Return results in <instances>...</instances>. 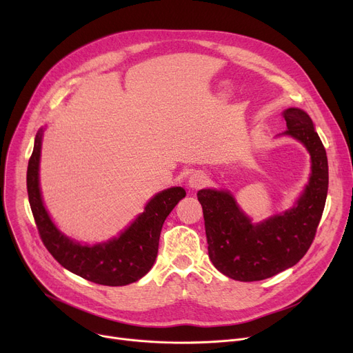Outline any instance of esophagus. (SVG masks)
<instances>
[{"mask_svg": "<svg viewBox=\"0 0 353 353\" xmlns=\"http://www.w3.org/2000/svg\"><path fill=\"white\" fill-rule=\"evenodd\" d=\"M206 181H208V176L199 170L193 172V174H190L189 177V184L192 189H201L206 184Z\"/></svg>", "mask_w": 353, "mask_h": 353, "instance_id": "obj_1", "label": "esophagus"}]
</instances>
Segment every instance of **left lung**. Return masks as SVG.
Returning <instances> with one entry per match:
<instances>
[{
    "label": "left lung",
    "mask_w": 353,
    "mask_h": 353,
    "mask_svg": "<svg viewBox=\"0 0 353 353\" xmlns=\"http://www.w3.org/2000/svg\"><path fill=\"white\" fill-rule=\"evenodd\" d=\"M283 117L285 134L303 143L312 157L310 181L298 206L253 226L229 193L197 192L210 261L234 281H263L298 263L316 236L325 209L329 183L325 147L303 110L288 108Z\"/></svg>",
    "instance_id": "obj_1"
}]
</instances>
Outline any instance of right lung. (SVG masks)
Masks as SVG:
<instances>
[{
	"label": "right lung",
	"mask_w": 353,
	"mask_h": 353,
	"mask_svg": "<svg viewBox=\"0 0 353 353\" xmlns=\"http://www.w3.org/2000/svg\"><path fill=\"white\" fill-rule=\"evenodd\" d=\"M41 136L40 130L28 160L27 192L37 229L47 250L67 270L92 283L124 286L141 279L157 257L160 232L165 217L179 200L186 196V192L181 188H172L156 194L120 237L104 245L81 246L57 230L43 206L39 188Z\"/></svg>",
	"instance_id": "right-lung-1"
}]
</instances>
